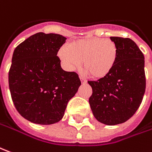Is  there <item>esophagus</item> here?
Instances as JSON below:
<instances>
[{
  "instance_id": "1",
  "label": "esophagus",
  "mask_w": 152,
  "mask_h": 152,
  "mask_svg": "<svg viewBox=\"0 0 152 152\" xmlns=\"http://www.w3.org/2000/svg\"><path fill=\"white\" fill-rule=\"evenodd\" d=\"M80 81H81V83H82V84H86V80H85L83 77H81V76H80Z\"/></svg>"
}]
</instances>
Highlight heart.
Here are the masks:
<instances>
[{"mask_svg": "<svg viewBox=\"0 0 152 152\" xmlns=\"http://www.w3.org/2000/svg\"><path fill=\"white\" fill-rule=\"evenodd\" d=\"M59 56L68 70H76L83 61L86 72L94 79H101L115 66L117 47L109 39L86 38L72 42L70 46H62L59 50Z\"/></svg>", "mask_w": 152, "mask_h": 152, "instance_id": "heart-1", "label": "heart"}]
</instances>
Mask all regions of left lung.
I'll list each match as a JSON object with an SVG mask.
<instances>
[{"label":"left lung","instance_id":"1","mask_svg":"<svg viewBox=\"0 0 152 152\" xmlns=\"http://www.w3.org/2000/svg\"><path fill=\"white\" fill-rule=\"evenodd\" d=\"M117 47V60L108 75L89 80L91 109L98 121L108 126L123 123L141 105L145 90L144 55L130 38L111 37Z\"/></svg>","mask_w":152,"mask_h":152}]
</instances>
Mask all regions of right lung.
I'll return each mask as SVG.
<instances>
[{
    "label": "right lung",
    "mask_w": 152,
    "mask_h": 152,
    "mask_svg": "<svg viewBox=\"0 0 152 152\" xmlns=\"http://www.w3.org/2000/svg\"><path fill=\"white\" fill-rule=\"evenodd\" d=\"M66 38L39 32L15 47L8 80L15 109L31 122L50 125L64 115L80 86L78 75L66 72L57 56Z\"/></svg>",
    "instance_id": "right-lung-1"
}]
</instances>
